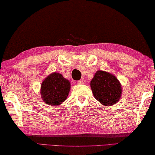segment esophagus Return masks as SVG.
<instances>
[{"instance_id": "esophagus-1", "label": "esophagus", "mask_w": 155, "mask_h": 155, "mask_svg": "<svg viewBox=\"0 0 155 155\" xmlns=\"http://www.w3.org/2000/svg\"><path fill=\"white\" fill-rule=\"evenodd\" d=\"M77 84H79V85H82V84H84V81H78Z\"/></svg>"}]
</instances>
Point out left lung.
<instances>
[{"mask_svg": "<svg viewBox=\"0 0 155 155\" xmlns=\"http://www.w3.org/2000/svg\"><path fill=\"white\" fill-rule=\"evenodd\" d=\"M94 98L104 106H112L120 100L122 87L117 78L107 71H97L91 81Z\"/></svg>", "mask_w": 155, "mask_h": 155, "instance_id": "8db88e82", "label": "left lung"}]
</instances>
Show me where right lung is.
<instances>
[{
  "label": "right lung",
  "mask_w": 155,
  "mask_h": 155,
  "mask_svg": "<svg viewBox=\"0 0 155 155\" xmlns=\"http://www.w3.org/2000/svg\"><path fill=\"white\" fill-rule=\"evenodd\" d=\"M70 90V83L68 79L61 74L53 73L41 84V98L48 105H59L68 97Z\"/></svg>",
  "instance_id": "obj_1"
}]
</instances>
